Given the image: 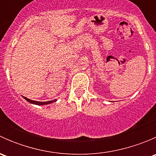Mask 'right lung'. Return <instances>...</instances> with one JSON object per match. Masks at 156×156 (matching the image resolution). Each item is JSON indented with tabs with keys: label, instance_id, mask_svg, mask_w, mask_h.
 Instances as JSON below:
<instances>
[{
	"label": "right lung",
	"instance_id": "right-lung-1",
	"mask_svg": "<svg viewBox=\"0 0 156 156\" xmlns=\"http://www.w3.org/2000/svg\"><path fill=\"white\" fill-rule=\"evenodd\" d=\"M23 98L25 99L26 100H27L28 102L31 104H34V105H38V106H43V105H48L50 104V103H53V102H56V100H50V101H47V102H38V101H34V100H30V99H28L27 97H23Z\"/></svg>",
	"mask_w": 156,
	"mask_h": 156
}]
</instances>
